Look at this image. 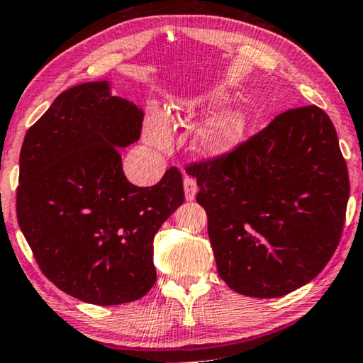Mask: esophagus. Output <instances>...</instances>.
<instances>
[{
    "instance_id": "obj_1",
    "label": "esophagus",
    "mask_w": 363,
    "mask_h": 363,
    "mask_svg": "<svg viewBox=\"0 0 363 363\" xmlns=\"http://www.w3.org/2000/svg\"><path fill=\"white\" fill-rule=\"evenodd\" d=\"M184 194H186V201L187 202H192L194 199H196L197 184H196V181L192 179V177H186V179H184Z\"/></svg>"
}]
</instances>
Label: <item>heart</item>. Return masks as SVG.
Listing matches in <instances>:
<instances>
[{
    "label": "heart",
    "instance_id": "b5f03b06",
    "mask_svg": "<svg viewBox=\"0 0 363 363\" xmlns=\"http://www.w3.org/2000/svg\"><path fill=\"white\" fill-rule=\"evenodd\" d=\"M227 101L225 91L220 86H212L199 95L174 100L167 116L161 110L152 108L146 118L145 140L160 150H169L172 145L171 125H192L197 118L213 113ZM247 131L248 115L242 108H225L199 126L192 140L194 151L202 160H223L237 150Z\"/></svg>",
    "mask_w": 363,
    "mask_h": 363
}]
</instances>
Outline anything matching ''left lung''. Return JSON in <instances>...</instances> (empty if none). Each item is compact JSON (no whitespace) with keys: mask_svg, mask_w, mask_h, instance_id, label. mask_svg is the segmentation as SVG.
I'll return each instance as SVG.
<instances>
[{"mask_svg":"<svg viewBox=\"0 0 363 363\" xmlns=\"http://www.w3.org/2000/svg\"><path fill=\"white\" fill-rule=\"evenodd\" d=\"M217 272L235 293L279 298L323 272L339 245L349 172L319 106L278 115L227 157L187 167Z\"/></svg>","mask_w":363,"mask_h":363,"instance_id":"obj_1","label":"left lung"}]
</instances>
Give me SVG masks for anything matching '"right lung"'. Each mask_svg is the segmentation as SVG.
<instances>
[{"label":"right lung","instance_id":"add662e5","mask_svg":"<svg viewBox=\"0 0 363 363\" xmlns=\"http://www.w3.org/2000/svg\"><path fill=\"white\" fill-rule=\"evenodd\" d=\"M143 116L111 82H85L24 136L18 223L45 277L84 303H131L151 289L152 240L184 202L176 167L151 187L125 177L118 150L140 140Z\"/></svg>","mask_w":363,"mask_h":363}]
</instances>
